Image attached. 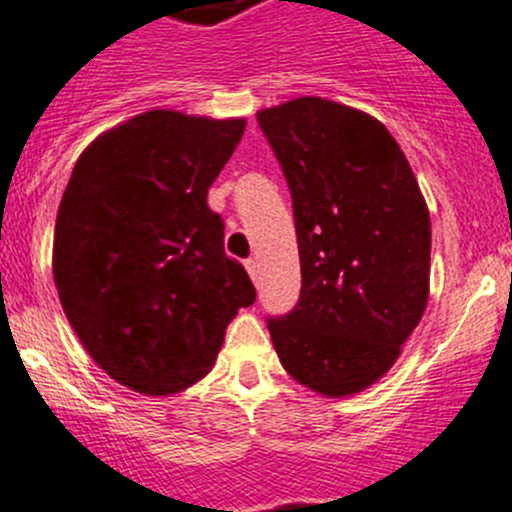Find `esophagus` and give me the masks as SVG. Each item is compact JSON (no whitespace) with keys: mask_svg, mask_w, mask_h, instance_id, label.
<instances>
[{"mask_svg":"<svg viewBox=\"0 0 512 512\" xmlns=\"http://www.w3.org/2000/svg\"><path fill=\"white\" fill-rule=\"evenodd\" d=\"M246 271H249V276L254 278V281H258V261H256V258H249V261H246Z\"/></svg>","mask_w":512,"mask_h":512,"instance_id":"34e87169","label":"esophagus"}]
</instances>
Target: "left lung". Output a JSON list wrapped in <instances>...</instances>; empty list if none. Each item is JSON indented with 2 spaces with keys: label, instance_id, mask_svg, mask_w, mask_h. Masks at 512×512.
<instances>
[{
  "label": "left lung",
  "instance_id": "obj_1",
  "mask_svg": "<svg viewBox=\"0 0 512 512\" xmlns=\"http://www.w3.org/2000/svg\"><path fill=\"white\" fill-rule=\"evenodd\" d=\"M293 199L301 296L268 318L288 376L328 398L391 371L421 321L430 216L411 164L378 119L321 96L256 114Z\"/></svg>",
  "mask_w": 512,
  "mask_h": 512
}]
</instances>
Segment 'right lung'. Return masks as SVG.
<instances>
[{
  "label": "right lung",
  "instance_id": "obj_1",
  "mask_svg": "<svg viewBox=\"0 0 512 512\" xmlns=\"http://www.w3.org/2000/svg\"><path fill=\"white\" fill-rule=\"evenodd\" d=\"M246 119L154 109L96 136L54 229V283L74 333L121 386L171 396L211 371L256 301L206 194Z\"/></svg>",
  "mask_w": 512,
  "mask_h": 512
}]
</instances>
